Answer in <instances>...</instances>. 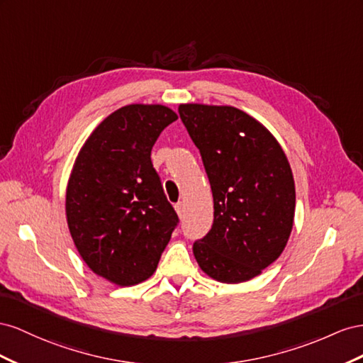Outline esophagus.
Wrapping results in <instances>:
<instances>
[{
  "mask_svg": "<svg viewBox=\"0 0 363 363\" xmlns=\"http://www.w3.org/2000/svg\"><path fill=\"white\" fill-rule=\"evenodd\" d=\"M174 210H176V213H178L179 217H182L184 211H185V203L184 202H178V203L174 205Z\"/></svg>",
  "mask_w": 363,
  "mask_h": 363,
  "instance_id": "1",
  "label": "esophagus"
}]
</instances>
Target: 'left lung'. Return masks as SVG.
<instances>
[{"instance_id": "obj_1", "label": "left lung", "mask_w": 363, "mask_h": 363, "mask_svg": "<svg viewBox=\"0 0 363 363\" xmlns=\"http://www.w3.org/2000/svg\"><path fill=\"white\" fill-rule=\"evenodd\" d=\"M179 116L214 201L211 230L193 245L196 262L220 283L247 281L281 255L292 233L291 164L272 133L240 109L187 103Z\"/></svg>"}]
</instances>
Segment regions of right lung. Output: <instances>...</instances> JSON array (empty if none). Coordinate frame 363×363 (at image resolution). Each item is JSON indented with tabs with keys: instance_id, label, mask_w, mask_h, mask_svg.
Returning a JSON list of instances; mask_svg holds the SVG:
<instances>
[{
	"instance_id": "add662e5",
	"label": "right lung",
	"mask_w": 363,
	"mask_h": 363,
	"mask_svg": "<svg viewBox=\"0 0 363 363\" xmlns=\"http://www.w3.org/2000/svg\"><path fill=\"white\" fill-rule=\"evenodd\" d=\"M178 120L162 105L112 112L80 149L68 179L67 222L92 272L117 286H135L157 271L178 225L150 152Z\"/></svg>"
}]
</instances>
